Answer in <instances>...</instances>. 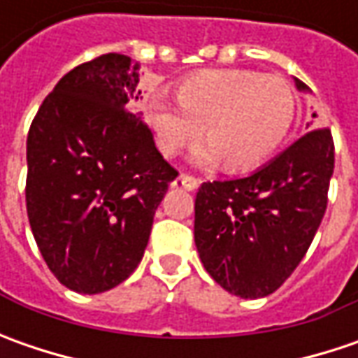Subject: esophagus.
Instances as JSON below:
<instances>
[{"label": "esophagus", "instance_id": "1", "mask_svg": "<svg viewBox=\"0 0 358 358\" xmlns=\"http://www.w3.org/2000/svg\"><path fill=\"white\" fill-rule=\"evenodd\" d=\"M173 189H185V191H195L199 187V179L189 177V175H179L171 181Z\"/></svg>", "mask_w": 358, "mask_h": 358}]
</instances>
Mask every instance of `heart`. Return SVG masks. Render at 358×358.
<instances>
[{
	"mask_svg": "<svg viewBox=\"0 0 358 358\" xmlns=\"http://www.w3.org/2000/svg\"><path fill=\"white\" fill-rule=\"evenodd\" d=\"M145 109L161 153L175 155L207 127L209 141L195 149L191 161L199 167L225 161L231 171H245L281 147L295 121L296 99L279 77L223 69L185 79L179 97L155 91Z\"/></svg>",
	"mask_w": 358,
	"mask_h": 358,
	"instance_id": "1",
	"label": "heart"
}]
</instances>
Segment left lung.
Wrapping results in <instances>:
<instances>
[{
    "mask_svg": "<svg viewBox=\"0 0 358 358\" xmlns=\"http://www.w3.org/2000/svg\"><path fill=\"white\" fill-rule=\"evenodd\" d=\"M295 85L310 93L296 77ZM333 169L331 131L315 129L243 179L203 183L195 245L207 273L241 299L275 293L323 221Z\"/></svg>",
    "mask_w": 358,
    "mask_h": 358,
    "instance_id": "1",
    "label": "left lung"
}]
</instances>
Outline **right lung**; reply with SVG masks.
<instances>
[{
	"label": "right lung",
	"mask_w": 358,
	"mask_h": 358,
	"mask_svg": "<svg viewBox=\"0 0 358 358\" xmlns=\"http://www.w3.org/2000/svg\"><path fill=\"white\" fill-rule=\"evenodd\" d=\"M139 63L107 53L45 97L27 135L25 203L35 243L67 289L97 295L141 263L177 171L143 125Z\"/></svg>",
	"instance_id": "1"
}]
</instances>
